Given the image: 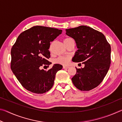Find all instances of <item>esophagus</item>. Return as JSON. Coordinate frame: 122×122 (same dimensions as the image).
<instances>
[{
  "label": "esophagus",
  "mask_w": 122,
  "mask_h": 122,
  "mask_svg": "<svg viewBox=\"0 0 122 122\" xmlns=\"http://www.w3.org/2000/svg\"><path fill=\"white\" fill-rule=\"evenodd\" d=\"M69 68V67H68V66H64L63 67V68H64V69H68V68Z\"/></svg>",
  "instance_id": "1"
}]
</instances>
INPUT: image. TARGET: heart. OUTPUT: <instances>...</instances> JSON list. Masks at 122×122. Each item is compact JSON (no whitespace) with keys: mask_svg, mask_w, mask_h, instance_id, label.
Returning a JSON list of instances; mask_svg holds the SVG:
<instances>
[{"mask_svg":"<svg viewBox=\"0 0 122 122\" xmlns=\"http://www.w3.org/2000/svg\"><path fill=\"white\" fill-rule=\"evenodd\" d=\"M70 39H71L69 38H66L65 40H64V41L70 40ZM69 61H70V57L68 56H60L58 57V58H57L56 60H55V62H56L57 63L62 64V65H67V64L69 62Z\"/></svg>","mask_w":122,"mask_h":122,"instance_id":"obj_1","label":"heart"}]
</instances>
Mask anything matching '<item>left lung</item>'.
Returning a JSON list of instances; mask_svg holds the SVG:
<instances>
[{
  "instance_id": "1",
  "label": "left lung",
  "mask_w": 122,
  "mask_h": 122,
  "mask_svg": "<svg viewBox=\"0 0 122 122\" xmlns=\"http://www.w3.org/2000/svg\"><path fill=\"white\" fill-rule=\"evenodd\" d=\"M66 30V34L75 41L78 49L72 61L84 64L83 68H76L72 82L80 90H92L102 82L109 71L110 45L104 34L89 26H80Z\"/></svg>"
}]
</instances>
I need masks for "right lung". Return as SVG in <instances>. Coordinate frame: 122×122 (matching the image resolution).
<instances>
[{
    "mask_svg": "<svg viewBox=\"0 0 122 122\" xmlns=\"http://www.w3.org/2000/svg\"><path fill=\"white\" fill-rule=\"evenodd\" d=\"M62 30L48 27L36 26L20 34L11 49V68L23 87L36 94L48 92L54 82L57 71L62 66L54 64L48 71L40 69L41 66L51 63L48 51L50 42Z\"/></svg>",
    "mask_w": 122,
    "mask_h": 122,
    "instance_id": "1",
    "label": "right lung"
}]
</instances>
